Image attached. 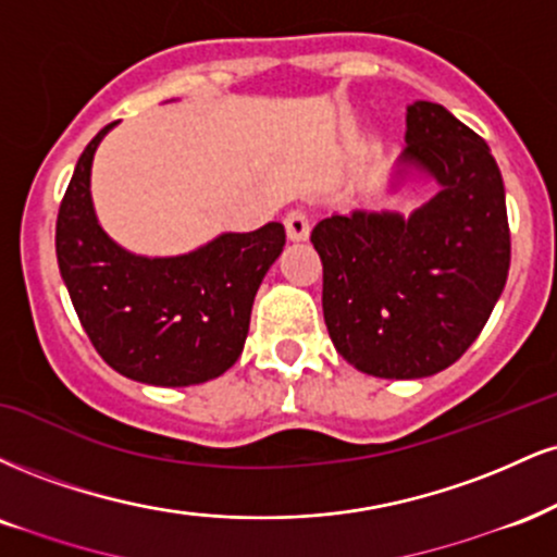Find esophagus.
Here are the masks:
<instances>
[{
  "instance_id": "34e87169",
  "label": "esophagus",
  "mask_w": 557,
  "mask_h": 557,
  "mask_svg": "<svg viewBox=\"0 0 557 557\" xmlns=\"http://www.w3.org/2000/svg\"><path fill=\"white\" fill-rule=\"evenodd\" d=\"M285 231L290 240H306L308 233H311V223H308V214L300 210L287 212L285 218Z\"/></svg>"
}]
</instances>
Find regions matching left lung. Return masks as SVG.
Wrapping results in <instances>:
<instances>
[{
    "label": "left lung",
    "mask_w": 557,
    "mask_h": 557,
    "mask_svg": "<svg viewBox=\"0 0 557 557\" xmlns=\"http://www.w3.org/2000/svg\"><path fill=\"white\" fill-rule=\"evenodd\" d=\"M407 147L388 191L435 181L410 214L352 210L313 227L326 330L376 379H425L457 363L491 319L511 264L506 191L491 147L431 100L407 106Z\"/></svg>",
    "instance_id": "8db88e82"
}]
</instances>
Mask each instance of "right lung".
Returning <instances> with one entry per match:
<instances>
[{
  "label": "right lung",
  "instance_id": "add662e5",
  "mask_svg": "<svg viewBox=\"0 0 557 557\" xmlns=\"http://www.w3.org/2000/svg\"><path fill=\"white\" fill-rule=\"evenodd\" d=\"M103 126L79 156L59 207L57 259L79 324L100 358L150 386L223 376L240 358L261 280L283 253L285 227L220 233L178 257H143L98 223L90 194Z\"/></svg>",
  "mask_w": 557,
  "mask_h": 557
}]
</instances>
